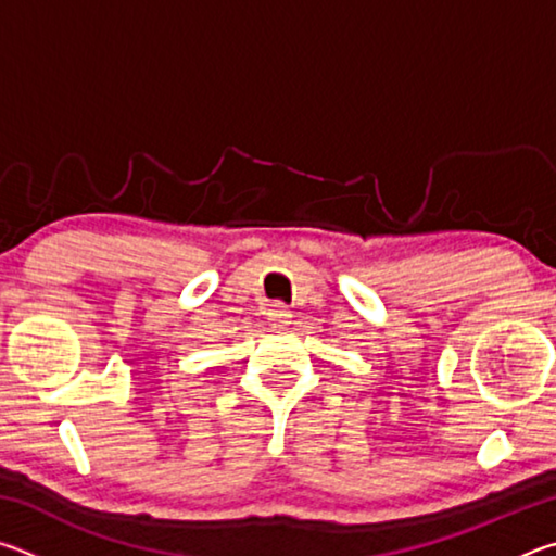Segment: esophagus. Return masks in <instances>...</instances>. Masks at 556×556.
I'll return each mask as SVG.
<instances>
[{
	"label": "esophagus",
	"instance_id": "esophagus-1",
	"mask_svg": "<svg viewBox=\"0 0 556 556\" xmlns=\"http://www.w3.org/2000/svg\"><path fill=\"white\" fill-rule=\"evenodd\" d=\"M267 316H269L271 326H281V324H287V321H289V318H291V312H289V308H287L285 304H271V308L267 312Z\"/></svg>",
	"mask_w": 556,
	"mask_h": 556
}]
</instances>
